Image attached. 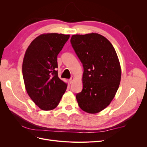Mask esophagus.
I'll return each instance as SVG.
<instances>
[{"label":"esophagus","mask_w":147,"mask_h":147,"mask_svg":"<svg viewBox=\"0 0 147 147\" xmlns=\"http://www.w3.org/2000/svg\"><path fill=\"white\" fill-rule=\"evenodd\" d=\"M74 77H72L70 79H69V82L70 83H72L73 82H74Z\"/></svg>","instance_id":"1"}]
</instances>
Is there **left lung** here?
<instances>
[{"instance_id": "1", "label": "left lung", "mask_w": 147, "mask_h": 147, "mask_svg": "<svg viewBox=\"0 0 147 147\" xmlns=\"http://www.w3.org/2000/svg\"><path fill=\"white\" fill-rule=\"evenodd\" d=\"M70 43L83 67V90L76 94L80 107L89 113L106 108L114 98L121 70L113 45L102 35H74Z\"/></svg>"}]
</instances>
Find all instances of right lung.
<instances>
[{
	"mask_svg": "<svg viewBox=\"0 0 147 147\" xmlns=\"http://www.w3.org/2000/svg\"><path fill=\"white\" fill-rule=\"evenodd\" d=\"M69 35L42 34L31 42L23 63V77L29 97L43 110L58 105L67 84L58 77L57 57Z\"/></svg>",
	"mask_w": 147,
	"mask_h": 147,
	"instance_id": "obj_1",
	"label": "right lung"
}]
</instances>
